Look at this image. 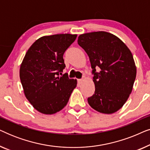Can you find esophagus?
Here are the masks:
<instances>
[{
    "label": "esophagus",
    "mask_w": 150,
    "mask_h": 150,
    "mask_svg": "<svg viewBox=\"0 0 150 150\" xmlns=\"http://www.w3.org/2000/svg\"><path fill=\"white\" fill-rule=\"evenodd\" d=\"M83 79H79L78 80V83H79V85H81V84L83 83Z\"/></svg>",
    "instance_id": "34e87169"
}]
</instances>
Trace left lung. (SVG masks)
Listing matches in <instances>:
<instances>
[{"mask_svg":"<svg viewBox=\"0 0 150 150\" xmlns=\"http://www.w3.org/2000/svg\"><path fill=\"white\" fill-rule=\"evenodd\" d=\"M78 44L89 56L93 74L95 92L88 103L102 113L117 111L128 100L136 79L130 50L117 37L104 31L81 35Z\"/></svg>","mask_w":150,"mask_h":150,"instance_id":"left-lung-1","label":"left lung"}]
</instances>
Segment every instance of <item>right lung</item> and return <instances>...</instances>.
Listing matches in <instances>:
<instances>
[{
	"label": "right lung",
	"mask_w": 150,
	"mask_h": 150,
	"mask_svg": "<svg viewBox=\"0 0 150 150\" xmlns=\"http://www.w3.org/2000/svg\"><path fill=\"white\" fill-rule=\"evenodd\" d=\"M76 35L57 34L38 39L26 52L20 69L26 98L39 112L56 113L66 106L77 81L62 74L63 54Z\"/></svg>",
	"instance_id": "1"
}]
</instances>
